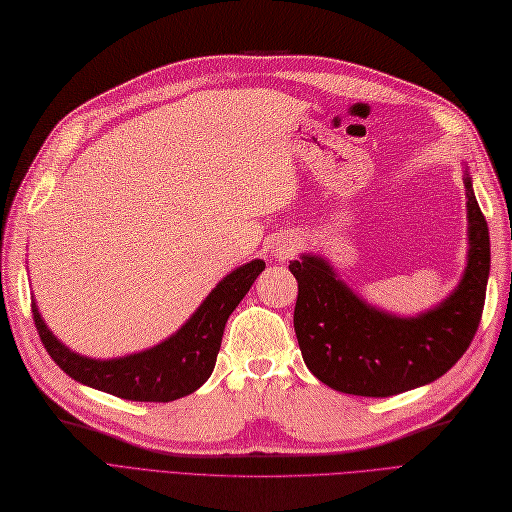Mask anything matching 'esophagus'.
Listing matches in <instances>:
<instances>
[{
    "instance_id": "1",
    "label": "esophagus",
    "mask_w": 512,
    "mask_h": 512,
    "mask_svg": "<svg viewBox=\"0 0 512 512\" xmlns=\"http://www.w3.org/2000/svg\"><path fill=\"white\" fill-rule=\"evenodd\" d=\"M293 253H295V242L293 240H280L272 246V255L278 261H285V259L293 257Z\"/></svg>"
}]
</instances>
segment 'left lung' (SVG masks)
Returning a JSON list of instances; mask_svg holds the SVG:
<instances>
[{
    "label": "left lung",
    "instance_id": "8db88e82",
    "mask_svg": "<svg viewBox=\"0 0 512 512\" xmlns=\"http://www.w3.org/2000/svg\"><path fill=\"white\" fill-rule=\"evenodd\" d=\"M468 263L447 300L415 317L368 304L338 278L329 261L304 253L289 263L298 280L293 327L304 364L342 393L389 398L447 374L481 323L489 278V229L464 170Z\"/></svg>",
    "mask_w": 512,
    "mask_h": 512
}]
</instances>
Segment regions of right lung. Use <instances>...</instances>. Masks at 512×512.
<instances>
[{"mask_svg":"<svg viewBox=\"0 0 512 512\" xmlns=\"http://www.w3.org/2000/svg\"><path fill=\"white\" fill-rule=\"evenodd\" d=\"M263 270V259L244 263L219 280L176 334L151 349L114 359H93L70 351L48 329L36 302H31V312L44 349L74 381L123 400L172 402L208 381L217 364L225 323Z\"/></svg>","mask_w":512,"mask_h":512,"instance_id":"1","label":"right lung"}]
</instances>
